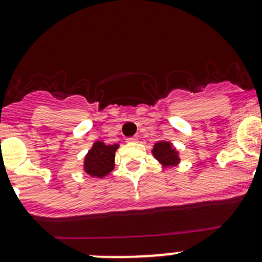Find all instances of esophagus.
I'll return each instance as SVG.
<instances>
[{
    "label": "esophagus",
    "instance_id": "1",
    "mask_svg": "<svg viewBox=\"0 0 262 262\" xmlns=\"http://www.w3.org/2000/svg\"><path fill=\"white\" fill-rule=\"evenodd\" d=\"M137 141H138V138H136V137H129V138H126V143H137Z\"/></svg>",
    "mask_w": 262,
    "mask_h": 262
}]
</instances>
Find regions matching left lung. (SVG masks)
I'll list each match as a JSON object with an SVG mask.
<instances>
[{"instance_id": "obj_1", "label": "left lung", "mask_w": 262, "mask_h": 262, "mask_svg": "<svg viewBox=\"0 0 262 262\" xmlns=\"http://www.w3.org/2000/svg\"><path fill=\"white\" fill-rule=\"evenodd\" d=\"M153 156H155L156 160L161 163L165 167L168 166H176L180 162V158H179V152L172 147V144L170 142L161 141L158 143H156L153 146L152 149Z\"/></svg>"}]
</instances>
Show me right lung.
I'll use <instances>...</instances> for the list:
<instances>
[{
	"label": "right lung",
	"mask_w": 262,
	"mask_h": 262,
	"mask_svg": "<svg viewBox=\"0 0 262 262\" xmlns=\"http://www.w3.org/2000/svg\"><path fill=\"white\" fill-rule=\"evenodd\" d=\"M118 144H105L104 142H95L94 146L84 157L83 170L92 178H104L114 170L115 152Z\"/></svg>",
	"instance_id": "1"
}]
</instances>
